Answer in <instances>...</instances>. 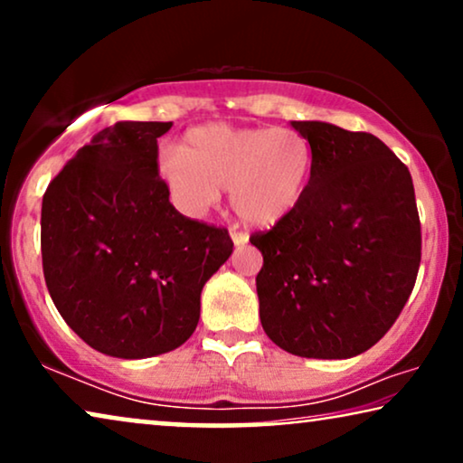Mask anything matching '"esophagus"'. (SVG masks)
<instances>
[{
    "mask_svg": "<svg viewBox=\"0 0 463 463\" xmlns=\"http://www.w3.org/2000/svg\"><path fill=\"white\" fill-rule=\"evenodd\" d=\"M230 236H232L233 244H236V246H242V244L249 242V233H244V232H238L236 227H232V230H230Z\"/></svg>",
    "mask_w": 463,
    "mask_h": 463,
    "instance_id": "1",
    "label": "esophagus"
}]
</instances>
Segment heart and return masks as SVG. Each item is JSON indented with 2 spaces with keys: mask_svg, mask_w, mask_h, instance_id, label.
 Segmentation results:
<instances>
[{
  "mask_svg": "<svg viewBox=\"0 0 463 463\" xmlns=\"http://www.w3.org/2000/svg\"><path fill=\"white\" fill-rule=\"evenodd\" d=\"M312 173V147L293 128H194L185 145L157 154V175L173 204L187 217H202L230 189L240 221L271 227L299 206Z\"/></svg>",
  "mask_w": 463,
  "mask_h": 463,
  "instance_id": "heart-1",
  "label": "heart"
}]
</instances>
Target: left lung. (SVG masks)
<instances>
[{
    "instance_id": "8db88e82",
    "label": "left lung",
    "mask_w": 463,
    "mask_h": 463,
    "mask_svg": "<svg viewBox=\"0 0 463 463\" xmlns=\"http://www.w3.org/2000/svg\"><path fill=\"white\" fill-rule=\"evenodd\" d=\"M290 126L312 147V173L299 206L250 236L263 255L259 318L295 356L352 358L390 331L415 287L421 225L413 181L369 132Z\"/></svg>"
}]
</instances>
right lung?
Returning a JSON list of instances; mask_svg holds the SVG:
<instances>
[{"mask_svg":"<svg viewBox=\"0 0 463 463\" xmlns=\"http://www.w3.org/2000/svg\"><path fill=\"white\" fill-rule=\"evenodd\" d=\"M173 122H116L97 132L42 202L43 278L69 326L100 354L151 358L185 344L200 295L230 259L227 230L170 204L157 138Z\"/></svg>","mask_w":463,"mask_h":463,"instance_id":"obj_1","label":"right lung"}]
</instances>
